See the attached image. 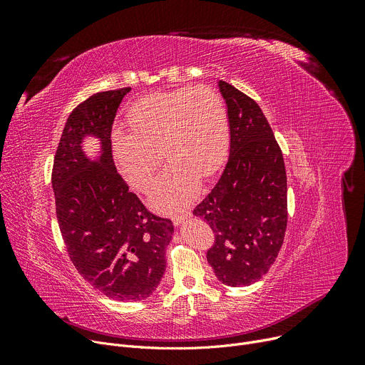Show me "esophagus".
Listing matches in <instances>:
<instances>
[{
    "instance_id": "1",
    "label": "esophagus",
    "mask_w": 365,
    "mask_h": 365,
    "mask_svg": "<svg viewBox=\"0 0 365 365\" xmlns=\"http://www.w3.org/2000/svg\"><path fill=\"white\" fill-rule=\"evenodd\" d=\"M190 217V213L189 212H185V213H182V215H176V216H173L171 217V220H173V223H175L176 226H179L182 222H185L186 219H189Z\"/></svg>"
}]
</instances>
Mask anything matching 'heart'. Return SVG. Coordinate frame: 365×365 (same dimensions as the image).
<instances>
[{
	"mask_svg": "<svg viewBox=\"0 0 365 365\" xmlns=\"http://www.w3.org/2000/svg\"><path fill=\"white\" fill-rule=\"evenodd\" d=\"M130 131L113 128L110 146L125 179L146 190L161 164L170 161L152 189L160 212H179L194 201L200 178L215 175L229 150V121L220 94L208 86L155 93L127 113Z\"/></svg>",
	"mask_w": 365,
	"mask_h": 365,
	"instance_id": "obj_1",
	"label": "heart"
}]
</instances>
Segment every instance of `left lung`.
<instances>
[{"label": "left lung", "mask_w": 365, "mask_h": 365, "mask_svg": "<svg viewBox=\"0 0 365 365\" xmlns=\"http://www.w3.org/2000/svg\"><path fill=\"white\" fill-rule=\"evenodd\" d=\"M231 148L216 186L195 208L215 244L207 260L229 287L259 281L275 262L287 229V176L282 152L259 105L225 81Z\"/></svg>", "instance_id": "obj_1"}]
</instances>
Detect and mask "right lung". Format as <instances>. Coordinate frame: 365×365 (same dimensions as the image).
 Listing matches in <instances>:
<instances>
[{
	"label": "right lung",
	"mask_w": 365,
	"mask_h": 365,
	"mask_svg": "<svg viewBox=\"0 0 365 365\" xmlns=\"http://www.w3.org/2000/svg\"><path fill=\"white\" fill-rule=\"evenodd\" d=\"M130 87L96 93L68 117L57 146L51 185L56 216L75 269L109 299L149 297L165 271L170 219L152 215L128 190L112 158L110 131ZM101 139L98 162L86 158L84 137Z\"/></svg>",
	"instance_id": "add662e5"
}]
</instances>
